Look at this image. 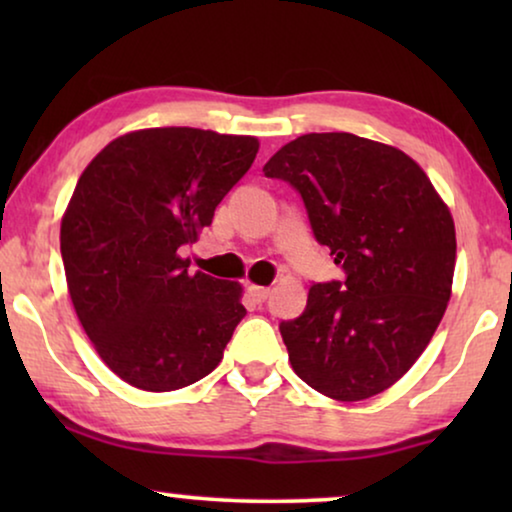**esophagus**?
<instances>
[{"instance_id":"34e87169","label":"esophagus","mask_w":512,"mask_h":512,"mask_svg":"<svg viewBox=\"0 0 512 512\" xmlns=\"http://www.w3.org/2000/svg\"><path fill=\"white\" fill-rule=\"evenodd\" d=\"M247 291H249V296L256 300V303H265V300H268V296H270V289H265V286L249 284Z\"/></svg>"}]
</instances>
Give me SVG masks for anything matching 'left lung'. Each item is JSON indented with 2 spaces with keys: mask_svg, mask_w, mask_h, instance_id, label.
I'll use <instances>...</instances> for the list:
<instances>
[{
  "mask_svg": "<svg viewBox=\"0 0 512 512\" xmlns=\"http://www.w3.org/2000/svg\"><path fill=\"white\" fill-rule=\"evenodd\" d=\"M303 198L314 240L345 279L312 284L300 317L279 324L300 380L363 401L408 373L450 300L457 240L422 167L394 146L312 132L263 167Z\"/></svg>",
  "mask_w": 512,
  "mask_h": 512,
  "instance_id": "obj_1",
  "label": "left lung"
}]
</instances>
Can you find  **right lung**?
I'll return each mask as SVG.
<instances>
[{
    "instance_id": "add662e5",
    "label": "right lung",
    "mask_w": 512,
    "mask_h": 512,
    "mask_svg": "<svg viewBox=\"0 0 512 512\" xmlns=\"http://www.w3.org/2000/svg\"><path fill=\"white\" fill-rule=\"evenodd\" d=\"M256 153V137L151 128L114 139L83 170L60 228L69 296L97 354L132 387L202 380L247 314L240 284L191 275L179 249Z\"/></svg>"
}]
</instances>
